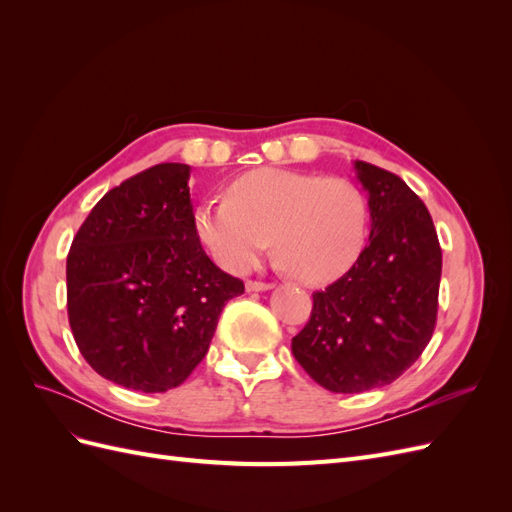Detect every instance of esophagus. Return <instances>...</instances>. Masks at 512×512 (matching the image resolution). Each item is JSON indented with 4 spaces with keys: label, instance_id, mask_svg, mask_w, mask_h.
<instances>
[{
    "label": "esophagus",
    "instance_id": "34e87169",
    "mask_svg": "<svg viewBox=\"0 0 512 512\" xmlns=\"http://www.w3.org/2000/svg\"><path fill=\"white\" fill-rule=\"evenodd\" d=\"M245 288H247V292H262V290H271V288H273V284L250 280V282H245Z\"/></svg>",
    "mask_w": 512,
    "mask_h": 512
}]
</instances>
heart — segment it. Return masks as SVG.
Masks as SVG:
<instances>
[{
    "instance_id": "1",
    "label": "heart",
    "mask_w": 512,
    "mask_h": 512,
    "mask_svg": "<svg viewBox=\"0 0 512 512\" xmlns=\"http://www.w3.org/2000/svg\"><path fill=\"white\" fill-rule=\"evenodd\" d=\"M367 224V200L352 181L284 168L243 173L226 200L194 213L196 237L222 269H252L271 239L280 267L309 286L337 280L359 260Z\"/></svg>"
}]
</instances>
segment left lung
<instances>
[{
	"label": "left lung",
	"instance_id": "left-lung-1",
	"mask_svg": "<svg viewBox=\"0 0 512 512\" xmlns=\"http://www.w3.org/2000/svg\"><path fill=\"white\" fill-rule=\"evenodd\" d=\"M367 192L369 245L324 290L292 354L320 386L363 393L391 384L427 348L438 316L442 250L433 220L404 179L354 162Z\"/></svg>",
	"mask_w": 512,
	"mask_h": 512
}]
</instances>
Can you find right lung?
<instances>
[{
	"mask_svg": "<svg viewBox=\"0 0 512 512\" xmlns=\"http://www.w3.org/2000/svg\"><path fill=\"white\" fill-rule=\"evenodd\" d=\"M190 166H151L106 192L72 241L68 320L85 361L119 386L164 393L205 359L243 282L194 228Z\"/></svg>",
	"mask_w": 512,
	"mask_h": 512,
	"instance_id": "add662e5",
	"label": "right lung"
}]
</instances>
